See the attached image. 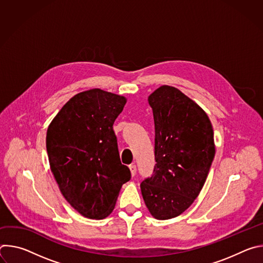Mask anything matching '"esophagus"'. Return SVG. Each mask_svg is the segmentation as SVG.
<instances>
[{"label":"esophagus","mask_w":263,"mask_h":263,"mask_svg":"<svg viewBox=\"0 0 263 263\" xmlns=\"http://www.w3.org/2000/svg\"><path fill=\"white\" fill-rule=\"evenodd\" d=\"M129 167H130V171H131V175H132V177H134V176L136 175V171H137V170H136V165H135V164H131Z\"/></svg>","instance_id":"34e87169"}]
</instances>
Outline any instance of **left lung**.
I'll return each mask as SVG.
<instances>
[{
	"mask_svg": "<svg viewBox=\"0 0 263 263\" xmlns=\"http://www.w3.org/2000/svg\"><path fill=\"white\" fill-rule=\"evenodd\" d=\"M155 124V161L140 190L157 219L180 215L199 196L214 158L213 129L204 110L163 85L148 97Z\"/></svg>",
	"mask_w": 263,
	"mask_h": 263,
	"instance_id": "left-lung-1",
	"label": "left lung"
}]
</instances>
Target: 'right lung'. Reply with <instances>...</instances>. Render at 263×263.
Wrapping results in <instances>:
<instances>
[{
  "mask_svg": "<svg viewBox=\"0 0 263 263\" xmlns=\"http://www.w3.org/2000/svg\"><path fill=\"white\" fill-rule=\"evenodd\" d=\"M126 99L99 88L72 97L47 132L51 171L65 200L83 216L114 210L131 172L122 164L114 124Z\"/></svg>",
  "mask_w": 263,
  "mask_h": 263,
  "instance_id": "right-lung-1",
  "label": "right lung"
}]
</instances>
